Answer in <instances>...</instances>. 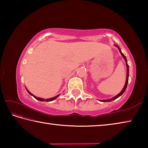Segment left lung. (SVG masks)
Instances as JSON below:
<instances>
[{
	"instance_id": "left-lung-1",
	"label": "left lung",
	"mask_w": 148,
	"mask_h": 148,
	"mask_svg": "<svg viewBox=\"0 0 148 148\" xmlns=\"http://www.w3.org/2000/svg\"><path fill=\"white\" fill-rule=\"evenodd\" d=\"M116 46L117 47V48L119 49V51H120V53H121V56H123V58H124L125 61H126V66H127V78H126V82H125V86H124V87H123V89L122 91H121V92H120L118 95H116V97H114V98H112V99H108V100H104V101H102V102H110V101H114V100H115V99H116L118 98L119 97L121 96V95H122L123 93V92H125V89H126V88H127V84H128V82H129V65H128V64H127V58H126V57H125V56H124V55L122 53V52L121 51V49H120L119 47L118 46H117V45H116Z\"/></svg>"
}]
</instances>
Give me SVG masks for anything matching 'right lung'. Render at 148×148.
<instances>
[{"label": "right lung", "mask_w": 148, "mask_h": 148, "mask_svg": "<svg viewBox=\"0 0 148 148\" xmlns=\"http://www.w3.org/2000/svg\"><path fill=\"white\" fill-rule=\"evenodd\" d=\"M27 92H29V93L31 95H32V96H33L35 99H36V100H38V101H46V102H49V101H53V100H55L56 99H57V97H58L59 96V95H57V96H56V97H53V98H51V99H46V100H45V99H42V98H39V97H35L34 95H32L31 92H29L28 90L27 89Z\"/></svg>", "instance_id": "add662e5"}]
</instances>
